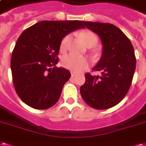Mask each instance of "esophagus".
<instances>
[{
    "instance_id": "obj_1",
    "label": "esophagus",
    "mask_w": 146,
    "mask_h": 146,
    "mask_svg": "<svg viewBox=\"0 0 146 146\" xmlns=\"http://www.w3.org/2000/svg\"><path fill=\"white\" fill-rule=\"evenodd\" d=\"M76 75V73H74V72H71V76H72V77H73V76H75Z\"/></svg>"
}]
</instances>
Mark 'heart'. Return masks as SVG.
Returning <instances> with one entry per match:
<instances>
[{"label": "heart", "instance_id": "obj_1", "mask_svg": "<svg viewBox=\"0 0 146 146\" xmlns=\"http://www.w3.org/2000/svg\"><path fill=\"white\" fill-rule=\"evenodd\" d=\"M81 37L84 40V43L88 46L90 44L96 45L98 42V37L94 32L90 31L83 32L81 34ZM71 39V35H67L62 39L60 44V48L62 50H65L67 48L68 43ZM62 65L66 69L73 71V72H80L82 70L87 69L89 62L86 58L76 56L75 54H68L63 56L62 59Z\"/></svg>", "mask_w": 146, "mask_h": 146}]
</instances>
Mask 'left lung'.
Masks as SVG:
<instances>
[{
    "mask_svg": "<svg viewBox=\"0 0 146 146\" xmlns=\"http://www.w3.org/2000/svg\"><path fill=\"white\" fill-rule=\"evenodd\" d=\"M83 22L100 37L103 53L93 68L94 71H101V76L86 73V81L80 90V94L93 108H111L123 100L131 85L136 66L134 48L129 38L114 25Z\"/></svg>",
    "mask_w": 146,
    "mask_h": 146,
    "instance_id": "1",
    "label": "left lung"
}]
</instances>
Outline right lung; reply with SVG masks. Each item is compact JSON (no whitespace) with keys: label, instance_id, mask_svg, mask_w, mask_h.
I'll return each mask as SVG.
<instances>
[{"label":"right lung","instance_id":"add662e5","mask_svg":"<svg viewBox=\"0 0 146 146\" xmlns=\"http://www.w3.org/2000/svg\"><path fill=\"white\" fill-rule=\"evenodd\" d=\"M83 21H42L25 29L16 42L11 59L14 87L32 108L46 110L59 100L70 72L56 65L59 47L70 32L84 28Z\"/></svg>","mask_w":146,"mask_h":146}]
</instances>
